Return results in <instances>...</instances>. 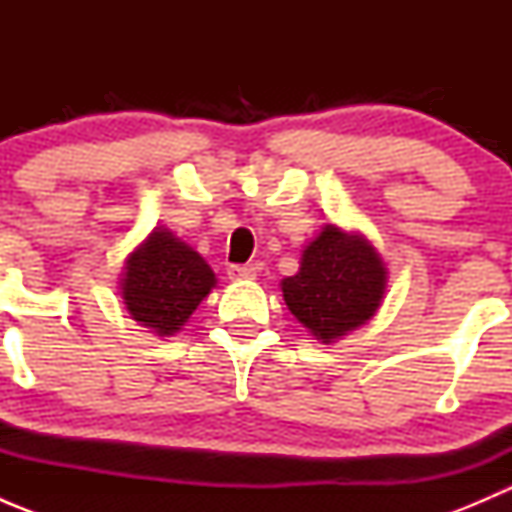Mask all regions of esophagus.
I'll list each match as a JSON object with an SVG mask.
<instances>
[{
	"label": "esophagus",
	"instance_id": "34e87169",
	"mask_svg": "<svg viewBox=\"0 0 512 512\" xmlns=\"http://www.w3.org/2000/svg\"><path fill=\"white\" fill-rule=\"evenodd\" d=\"M257 275V267L252 265H230L227 267V277L230 280H252Z\"/></svg>",
	"mask_w": 512,
	"mask_h": 512
}]
</instances>
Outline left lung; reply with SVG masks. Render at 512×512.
Masks as SVG:
<instances>
[{"instance_id": "obj_1", "label": "left lung", "mask_w": 512, "mask_h": 512, "mask_svg": "<svg viewBox=\"0 0 512 512\" xmlns=\"http://www.w3.org/2000/svg\"><path fill=\"white\" fill-rule=\"evenodd\" d=\"M384 289L386 267L374 247L334 225L309 242L297 275L282 282L289 312L324 342L374 317Z\"/></svg>"}]
</instances>
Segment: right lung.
<instances>
[{
	"label": "right lung",
	"mask_w": 512,
	"mask_h": 512,
	"mask_svg": "<svg viewBox=\"0 0 512 512\" xmlns=\"http://www.w3.org/2000/svg\"><path fill=\"white\" fill-rule=\"evenodd\" d=\"M213 287L215 275L203 257L168 230H156L128 257L121 294L136 322L173 334Z\"/></svg>",
	"instance_id": "right-lung-1"
}]
</instances>
